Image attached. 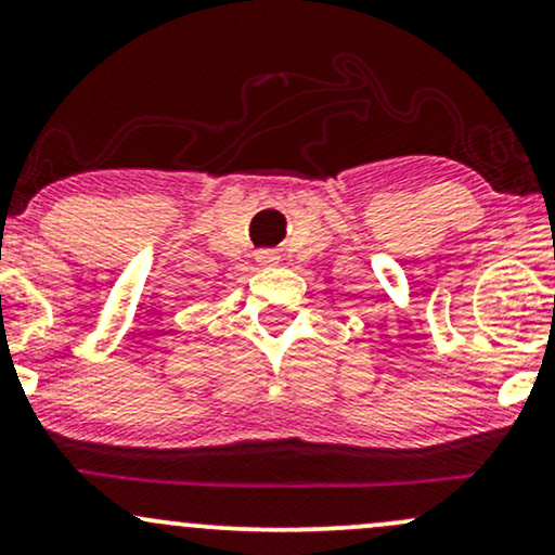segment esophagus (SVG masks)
Masks as SVG:
<instances>
[{"label":"esophagus","instance_id":"1","mask_svg":"<svg viewBox=\"0 0 555 555\" xmlns=\"http://www.w3.org/2000/svg\"><path fill=\"white\" fill-rule=\"evenodd\" d=\"M256 260L260 266H273V263H279V256L273 250H260L258 256H256Z\"/></svg>","mask_w":555,"mask_h":555}]
</instances>
